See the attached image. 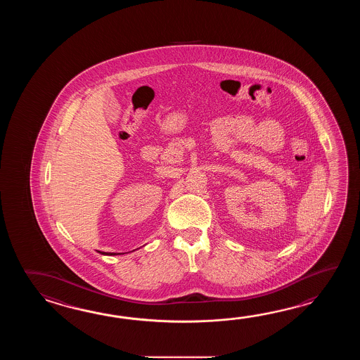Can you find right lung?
I'll list each match as a JSON object with an SVG mask.
<instances>
[{
	"label": "right lung",
	"instance_id": "add662e5",
	"mask_svg": "<svg viewBox=\"0 0 360 360\" xmlns=\"http://www.w3.org/2000/svg\"><path fill=\"white\" fill-rule=\"evenodd\" d=\"M98 252L101 253V255H108V256H115V255H121V253H115V252H101V251H98Z\"/></svg>",
	"mask_w": 360,
	"mask_h": 360
}]
</instances>
